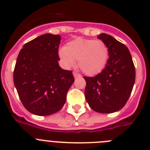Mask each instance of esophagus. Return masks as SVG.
Returning <instances> with one entry per match:
<instances>
[{
    "label": "esophagus",
    "instance_id": "1",
    "mask_svg": "<svg viewBox=\"0 0 150 150\" xmlns=\"http://www.w3.org/2000/svg\"><path fill=\"white\" fill-rule=\"evenodd\" d=\"M73 75H74V78L80 77V76H81V75H80V74H78V73H76V72H74V73H73Z\"/></svg>",
    "mask_w": 150,
    "mask_h": 150
}]
</instances>
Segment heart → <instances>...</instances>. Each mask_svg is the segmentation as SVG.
Wrapping results in <instances>:
<instances>
[{"label": "heart", "mask_w": 150, "mask_h": 150, "mask_svg": "<svg viewBox=\"0 0 150 150\" xmlns=\"http://www.w3.org/2000/svg\"><path fill=\"white\" fill-rule=\"evenodd\" d=\"M59 55L64 67L67 69L76 66L89 76L99 74L106 67L109 59V50L102 40L76 38L59 50Z\"/></svg>", "instance_id": "heart-1"}]
</instances>
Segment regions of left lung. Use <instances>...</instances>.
I'll return each instance as SVG.
<instances>
[{"label":"left lung","mask_w":150,"mask_h":150,"mask_svg":"<svg viewBox=\"0 0 150 150\" xmlns=\"http://www.w3.org/2000/svg\"><path fill=\"white\" fill-rule=\"evenodd\" d=\"M98 38L108 47L109 59L105 68L94 77L84 76L85 96L93 110L100 113L119 111L126 104L135 82V68L129 50L107 34Z\"/></svg>","instance_id":"8db88e82"}]
</instances>
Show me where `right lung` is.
Returning a JSON list of instances; mask_svg holds the SVG:
<instances>
[{
    "label": "right lung",
    "mask_w": 150,
    "mask_h": 150,
    "mask_svg": "<svg viewBox=\"0 0 150 150\" xmlns=\"http://www.w3.org/2000/svg\"><path fill=\"white\" fill-rule=\"evenodd\" d=\"M61 36L45 34L30 40L20 50L13 81L26 110L37 116L60 110L74 82L72 71L59 66Z\"/></svg>",
    "instance_id": "right-lung-1"
}]
</instances>
